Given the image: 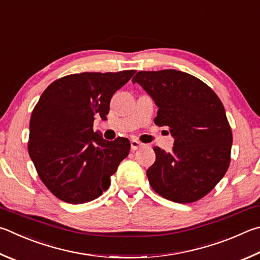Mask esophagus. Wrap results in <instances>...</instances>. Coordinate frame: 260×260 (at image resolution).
<instances>
[{
  "label": "esophagus",
  "instance_id": "34e87169",
  "mask_svg": "<svg viewBox=\"0 0 260 260\" xmlns=\"http://www.w3.org/2000/svg\"><path fill=\"white\" fill-rule=\"evenodd\" d=\"M144 144L142 142H140V141L138 140H131V149L135 151L138 150L139 148H141V146H143Z\"/></svg>",
  "mask_w": 260,
  "mask_h": 260
}]
</instances>
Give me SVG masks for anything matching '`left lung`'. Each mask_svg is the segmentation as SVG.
Listing matches in <instances>:
<instances>
[{"label": "left lung", "mask_w": 260, "mask_h": 260, "mask_svg": "<svg viewBox=\"0 0 260 260\" xmlns=\"http://www.w3.org/2000/svg\"><path fill=\"white\" fill-rule=\"evenodd\" d=\"M159 108L154 124L175 139L172 152L154 146L146 176L159 196L191 204L216 186L231 162L232 129L219 98L199 78L175 69L139 72L133 78Z\"/></svg>", "instance_id": "1"}]
</instances>
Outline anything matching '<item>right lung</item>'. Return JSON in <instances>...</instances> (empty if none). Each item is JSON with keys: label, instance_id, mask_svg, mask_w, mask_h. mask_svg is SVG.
Wrapping results in <instances>:
<instances>
[{"label": "right lung", "instance_id": "right-lung-1", "mask_svg": "<svg viewBox=\"0 0 260 260\" xmlns=\"http://www.w3.org/2000/svg\"><path fill=\"white\" fill-rule=\"evenodd\" d=\"M135 70L81 73L61 77L42 93L31 112L28 153L41 181L58 199L73 205L100 197L129 153L125 138L105 140L93 131L106 120L110 100Z\"/></svg>", "mask_w": 260, "mask_h": 260}]
</instances>
